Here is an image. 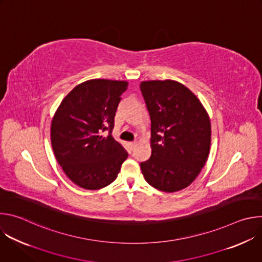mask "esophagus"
I'll list each match as a JSON object with an SVG mask.
<instances>
[{
	"mask_svg": "<svg viewBox=\"0 0 262 262\" xmlns=\"http://www.w3.org/2000/svg\"><path fill=\"white\" fill-rule=\"evenodd\" d=\"M128 145H129L130 149H134V148H135V146L137 145V142H136V141H135V142H129V143H128Z\"/></svg>",
	"mask_w": 262,
	"mask_h": 262,
	"instance_id": "esophagus-1",
	"label": "esophagus"
}]
</instances>
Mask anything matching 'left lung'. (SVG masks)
Masks as SVG:
<instances>
[{"mask_svg": "<svg viewBox=\"0 0 262 262\" xmlns=\"http://www.w3.org/2000/svg\"><path fill=\"white\" fill-rule=\"evenodd\" d=\"M151 120V156L140 164L154 188L174 193L189 186L204 167L211 125L200 99L174 80L140 84Z\"/></svg>", "mask_w": 262, "mask_h": 262, "instance_id": "left-lung-1", "label": "left lung"}]
</instances>
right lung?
I'll return each mask as SVG.
<instances>
[{"instance_id": "add662e5", "label": "right lung", "mask_w": 262, "mask_h": 262, "mask_svg": "<svg viewBox=\"0 0 262 262\" xmlns=\"http://www.w3.org/2000/svg\"><path fill=\"white\" fill-rule=\"evenodd\" d=\"M126 81L92 79L74 87L61 101L51 124L57 162L80 188L99 190L113 182L127 159L111 135ZM110 130L107 136L102 133Z\"/></svg>"}]
</instances>
